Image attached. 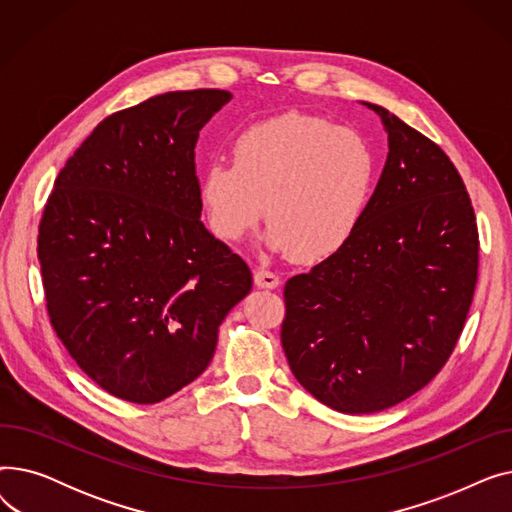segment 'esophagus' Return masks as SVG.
<instances>
[{
  "label": "esophagus",
  "mask_w": 512,
  "mask_h": 512,
  "mask_svg": "<svg viewBox=\"0 0 512 512\" xmlns=\"http://www.w3.org/2000/svg\"><path fill=\"white\" fill-rule=\"evenodd\" d=\"M255 284L259 286V288H276V286H280V278H278V274H274V272H270V270H257L255 272Z\"/></svg>",
  "instance_id": "esophagus-1"
}]
</instances>
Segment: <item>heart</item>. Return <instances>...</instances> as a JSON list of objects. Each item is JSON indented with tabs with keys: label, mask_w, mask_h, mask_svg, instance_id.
<instances>
[{
	"label": "heart",
	"mask_w": 512,
	"mask_h": 512,
	"mask_svg": "<svg viewBox=\"0 0 512 512\" xmlns=\"http://www.w3.org/2000/svg\"><path fill=\"white\" fill-rule=\"evenodd\" d=\"M375 182V153L353 128L305 114H284L247 128L232 164L213 161L199 197L211 232L228 242L263 215L265 242L294 261L338 253L357 230Z\"/></svg>",
	"instance_id": "obj_1"
}]
</instances>
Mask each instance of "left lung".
<instances>
[{"label": "left lung", "instance_id": "obj_1", "mask_svg": "<svg viewBox=\"0 0 512 512\" xmlns=\"http://www.w3.org/2000/svg\"><path fill=\"white\" fill-rule=\"evenodd\" d=\"M378 112L388 159L346 245L284 286L282 348L305 390L375 413L432 382L459 342L479 265L465 182L425 134Z\"/></svg>", "mask_w": 512, "mask_h": 512}]
</instances>
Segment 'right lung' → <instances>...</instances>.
Masks as SVG:
<instances>
[{
    "instance_id": "obj_1",
    "label": "right lung",
    "mask_w": 512,
    "mask_h": 512,
    "mask_svg": "<svg viewBox=\"0 0 512 512\" xmlns=\"http://www.w3.org/2000/svg\"><path fill=\"white\" fill-rule=\"evenodd\" d=\"M228 91H172L101 120L60 170L37 236L47 315L116 398L153 405L209 365L253 274L203 222L195 145Z\"/></svg>"
}]
</instances>
